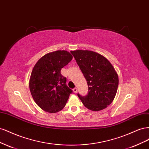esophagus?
<instances>
[{"label":"esophagus","mask_w":149,"mask_h":149,"mask_svg":"<svg viewBox=\"0 0 149 149\" xmlns=\"http://www.w3.org/2000/svg\"><path fill=\"white\" fill-rule=\"evenodd\" d=\"M73 92L74 93H76L78 92V89H77V88H74L73 89Z\"/></svg>","instance_id":"esophagus-1"}]
</instances>
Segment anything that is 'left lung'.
I'll use <instances>...</instances> for the list:
<instances>
[{
  "label": "left lung",
  "mask_w": 149,
  "mask_h": 149,
  "mask_svg": "<svg viewBox=\"0 0 149 149\" xmlns=\"http://www.w3.org/2000/svg\"><path fill=\"white\" fill-rule=\"evenodd\" d=\"M86 80L88 93L84 96L78 93L84 106L98 111L111 104L116 96L119 78L114 68L105 57L89 50L71 51Z\"/></svg>",
  "instance_id": "8db88e82"
}]
</instances>
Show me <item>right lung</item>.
Listing matches in <instances>:
<instances>
[{
	"label": "right lung",
	"instance_id": "right-lung-1",
	"mask_svg": "<svg viewBox=\"0 0 149 149\" xmlns=\"http://www.w3.org/2000/svg\"><path fill=\"white\" fill-rule=\"evenodd\" d=\"M73 56L65 50L49 53L37 61L31 72L29 87L36 104L49 113L59 112L66 105L73 91L66 85L61 70Z\"/></svg>",
	"mask_w": 149,
	"mask_h": 149
}]
</instances>
